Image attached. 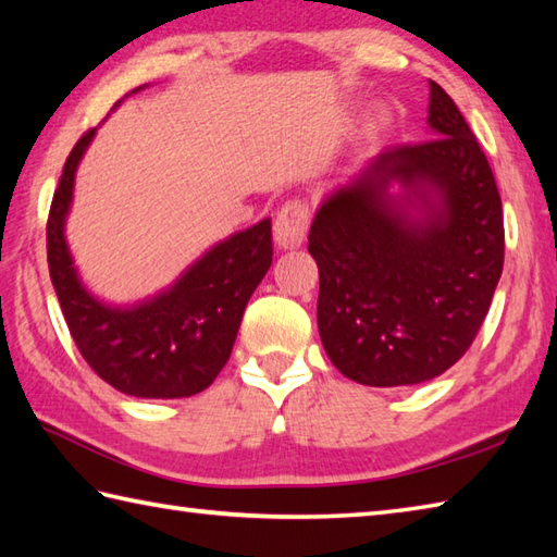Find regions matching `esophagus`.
<instances>
[{
	"label": "esophagus",
	"instance_id": "1",
	"mask_svg": "<svg viewBox=\"0 0 557 557\" xmlns=\"http://www.w3.org/2000/svg\"><path fill=\"white\" fill-rule=\"evenodd\" d=\"M309 232V206L304 200H287L275 218V244L280 248H299Z\"/></svg>",
	"mask_w": 557,
	"mask_h": 557
}]
</instances>
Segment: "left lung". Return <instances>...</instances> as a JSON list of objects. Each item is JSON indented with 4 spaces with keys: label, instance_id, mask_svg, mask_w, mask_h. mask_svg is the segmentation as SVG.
Listing matches in <instances>:
<instances>
[{
    "label": "left lung",
    "instance_id": "8db88e82",
    "mask_svg": "<svg viewBox=\"0 0 557 557\" xmlns=\"http://www.w3.org/2000/svg\"><path fill=\"white\" fill-rule=\"evenodd\" d=\"M429 138L385 148L315 210L318 330L371 387L419 385L474 342L505 256L491 164L453 98L429 83Z\"/></svg>",
    "mask_w": 557,
    "mask_h": 557
}]
</instances>
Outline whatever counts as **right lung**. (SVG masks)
I'll return each instance as SVG.
<instances>
[{"label": "right lung", "instance_id": "right-lung-1", "mask_svg": "<svg viewBox=\"0 0 557 557\" xmlns=\"http://www.w3.org/2000/svg\"><path fill=\"white\" fill-rule=\"evenodd\" d=\"M96 132L83 134L66 158L47 218V263L69 333L90 369L124 395L203 393L227 363L246 304L270 270V218L210 246L152 297L126 306L102 301L83 285L64 234L76 170Z\"/></svg>", "mask_w": 557, "mask_h": 557}]
</instances>
